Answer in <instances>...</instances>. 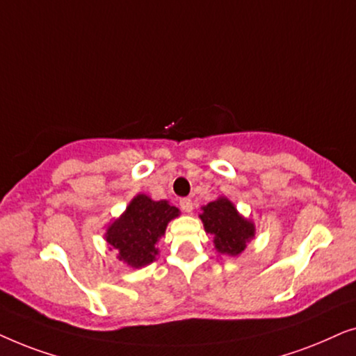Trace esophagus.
Masks as SVG:
<instances>
[{"label":"esophagus","mask_w":356,"mask_h":356,"mask_svg":"<svg viewBox=\"0 0 356 356\" xmlns=\"http://www.w3.org/2000/svg\"><path fill=\"white\" fill-rule=\"evenodd\" d=\"M179 207H181V211L183 212H186V213H189L193 211V201L189 197H183V199H179Z\"/></svg>","instance_id":"34e87169"}]
</instances>
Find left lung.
I'll return each instance as SVG.
<instances>
[{
	"label": "left lung",
	"mask_w": 356,
	"mask_h": 356,
	"mask_svg": "<svg viewBox=\"0 0 356 356\" xmlns=\"http://www.w3.org/2000/svg\"><path fill=\"white\" fill-rule=\"evenodd\" d=\"M201 220L211 233L218 252L238 256L246 248V241L254 236V225L243 218L233 204L225 197L209 202L202 207Z\"/></svg>",
	"instance_id": "8db88e82"
}]
</instances>
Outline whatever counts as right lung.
<instances>
[{
    "mask_svg": "<svg viewBox=\"0 0 356 356\" xmlns=\"http://www.w3.org/2000/svg\"><path fill=\"white\" fill-rule=\"evenodd\" d=\"M178 216V209L167 201H152L139 194L118 220L106 230V241L118 251L121 261L131 267H143L155 259L159 238L167 223Z\"/></svg>",
    "mask_w": 356,
    "mask_h": 356,
    "instance_id": "1",
    "label": "right lung"
}]
</instances>
